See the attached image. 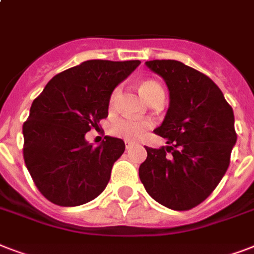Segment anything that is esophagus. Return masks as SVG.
<instances>
[{
  "instance_id": "34e87169",
  "label": "esophagus",
  "mask_w": 254,
  "mask_h": 254,
  "mask_svg": "<svg viewBox=\"0 0 254 254\" xmlns=\"http://www.w3.org/2000/svg\"><path fill=\"white\" fill-rule=\"evenodd\" d=\"M133 145H134V143H133V142H129V141H125V149H127V150H129V149H131V147H133Z\"/></svg>"
}]
</instances>
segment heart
I'll use <instances>...</instances> for the list:
<instances>
[{"mask_svg":"<svg viewBox=\"0 0 254 254\" xmlns=\"http://www.w3.org/2000/svg\"><path fill=\"white\" fill-rule=\"evenodd\" d=\"M139 91L143 95V97L150 104L157 103V101H163L165 100V89L158 81L155 80H143L139 83ZM121 88L116 87L112 91L109 96V107L113 108L116 105L117 97H119ZM153 127V123L150 120H135L130 119H117L111 124L109 133L113 137L123 138L125 141H138L146 134L147 130Z\"/></svg>","mask_w":254,"mask_h":254,"instance_id":"b5f03b06","label":"heart"}]
</instances>
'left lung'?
Masks as SVG:
<instances>
[{
	"instance_id": "left-lung-1",
	"label": "left lung",
	"mask_w": 254,
	"mask_h": 254,
	"mask_svg": "<svg viewBox=\"0 0 254 254\" xmlns=\"http://www.w3.org/2000/svg\"><path fill=\"white\" fill-rule=\"evenodd\" d=\"M146 65L169 87V111L154 130L169 146L146 147L139 179L159 204L187 211L212 193L228 169L237 139L232 107L207 75L181 62Z\"/></svg>"
}]
</instances>
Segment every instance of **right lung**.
I'll return each instance as SVG.
<instances>
[{
  "label": "right lung",
  "mask_w": 254,
  "mask_h": 254,
  "mask_svg": "<svg viewBox=\"0 0 254 254\" xmlns=\"http://www.w3.org/2000/svg\"><path fill=\"white\" fill-rule=\"evenodd\" d=\"M139 61H87L58 73L34 100L23 123V159L37 189L62 207L99 196L123 155V139L105 137L99 146L85 141L108 117L109 96Z\"/></svg>",
  "instance_id": "add662e5"
}]
</instances>
